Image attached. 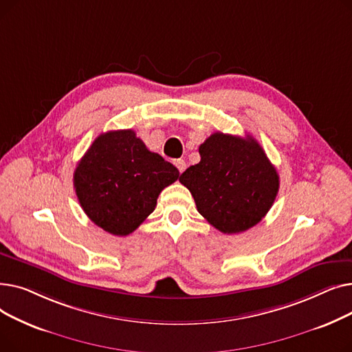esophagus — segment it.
<instances>
[{"label":"esophagus","instance_id":"obj_1","mask_svg":"<svg viewBox=\"0 0 352 352\" xmlns=\"http://www.w3.org/2000/svg\"><path fill=\"white\" fill-rule=\"evenodd\" d=\"M175 166H177V168H178V171L179 173H184V171H186V168H187V164H186V161H184V160H175Z\"/></svg>","mask_w":352,"mask_h":352}]
</instances>
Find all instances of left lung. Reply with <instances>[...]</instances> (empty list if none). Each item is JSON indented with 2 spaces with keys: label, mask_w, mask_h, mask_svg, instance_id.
I'll list each match as a JSON object with an SVG mask.
<instances>
[{
  "label": "left lung",
  "mask_w": 352,
  "mask_h": 352,
  "mask_svg": "<svg viewBox=\"0 0 352 352\" xmlns=\"http://www.w3.org/2000/svg\"><path fill=\"white\" fill-rule=\"evenodd\" d=\"M198 151L201 161L179 177L198 212L224 234L244 232L260 223L280 188L278 173L263 146L251 135L214 133Z\"/></svg>",
  "instance_id": "1"
}]
</instances>
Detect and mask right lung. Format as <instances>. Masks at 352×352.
Segmentation results:
<instances>
[{"label":"right lung","instance_id":"1","mask_svg":"<svg viewBox=\"0 0 352 352\" xmlns=\"http://www.w3.org/2000/svg\"><path fill=\"white\" fill-rule=\"evenodd\" d=\"M178 177L175 166L148 150L133 129H118L91 144L74 171V188L92 223L124 236L144 223L160 192Z\"/></svg>","mask_w":352,"mask_h":352}]
</instances>
